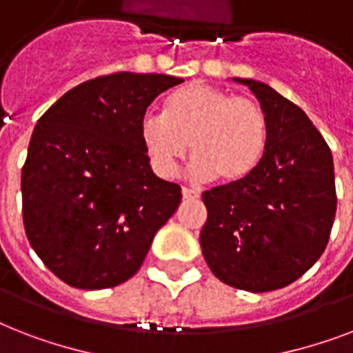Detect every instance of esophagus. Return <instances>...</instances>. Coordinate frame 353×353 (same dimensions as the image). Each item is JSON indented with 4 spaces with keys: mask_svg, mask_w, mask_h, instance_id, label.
Here are the masks:
<instances>
[{
    "mask_svg": "<svg viewBox=\"0 0 353 353\" xmlns=\"http://www.w3.org/2000/svg\"><path fill=\"white\" fill-rule=\"evenodd\" d=\"M183 198L185 199H198L199 198V192L192 190V188H183Z\"/></svg>",
    "mask_w": 353,
    "mask_h": 353,
    "instance_id": "esophagus-1",
    "label": "esophagus"
}]
</instances>
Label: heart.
<instances>
[{
  "instance_id": "b5f03b06",
  "label": "heart",
  "mask_w": 353,
  "mask_h": 353,
  "mask_svg": "<svg viewBox=\"0 0 353 353\" xmlns=\"http://www.w3.org/2000/svg\"><path fill=\"white\" fill-rule=\"evenodd\" d=\"M139 135L157 176H176L190 144L194 179L216 177L220 183H238L262 161L269 121L254 99L196 82L166 101L165 115L146 113Z\"/></svg>"
}]
</instances>
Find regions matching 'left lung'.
Wrapping results in <instances>:
<instances>
[{
    "label": "left lung",
    "instance_id": "1",
    "mask_svg": "<svg viewBox=\"0 0 353 353\" xmlns=\"http://www.w3.org/2000/svg\"><path fill=\"white\" fill-rule=\"evenodd\" d=\"M236 82L268 115V148L245 179L205 190L199 243L221 282L263 293L301 279L328 245L337 210L334 159L296 104L263 82Z\"/></svg>",
    "mask_w": 353,
    "mask_h": 353
}]
</instances>
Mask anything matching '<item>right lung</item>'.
Here are the masks:
<instances>
[{
	"label": "right lung",
	"mask_w": 353,
	"mask_h": 353,
	"mask_svg": "<svg viewBox=\"0 0 353 353\" xmlns=\"http://www.w3.org/2000/svg\"><path fill=\"white\" fill-rule=\"evenodd\" d=\"M170 74L113 73L82 82L38 122L21 168L27 240L65 284L106 290L143 265L181 187L155 176L139 124Z\"/></svg>",
	"instance_id": "right-lung-1"
}]
</instances>
